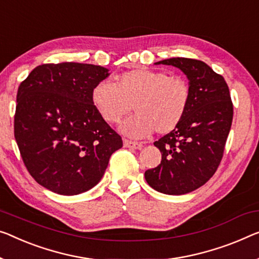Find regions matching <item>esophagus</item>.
I'll use <instances>...</instances> for the list:
<instances>
[{
	"label": "esophagus",
	"instance_id": "obj_1",
	"mask_svg": "<svg viewBox=\"0 0 259 259\" xmlns=\"http://www.w3.org/2000/svg\"><path fill=\"white\" fill-rule=\"evenodd\" d=\"M124 143V146L130 149H135V150H140L143 148V144L140 142H134V141H129V140H124L123 141Z\"/></svg>",
	"mask_w": 259,
	"mask_h": 259
}]
</instances>
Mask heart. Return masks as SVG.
Returning a JSON list of instances; mask_svg holds the SVG:
<instances>
[{"mask_svg":"<svg viewBox=\"0 0 259 259\" xmlns=\"http://www.w3.org/2000/svg\"><path fill=\"white\" fill-rule=\"evenodd\" d=\"M92 101L102 118L117 123L133 109L136 114L126 118L119 129L133 138L168 134L175 130L187 113L191 88L179 76L152 69H134L118 75L116 82L101 81L92 92Z\"/></svg>","mask_w":259,"mask_h":259,"instance_id":"heart-1","label":"heart"}]
</instances>
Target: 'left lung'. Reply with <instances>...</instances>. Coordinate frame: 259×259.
Here are the masks:
<instances>
[{"label": "left lung", "instance_id": "obj_1", "mask_svg": "<svg viewBox=\"0 0 259 259\" xmlns=\"http://www.w3.org/2000/svg\"><path fill=\"white\" fill-rule=\"evenodd\" d=\"M156 64L172 65L186 74L191 101L180 124L153 143L161 161L145 172V180L164 194H186L206 184L221 163L233 122V102L223 76L203 61L171 58Z\"/></svg>", "mask_w": 259, "mask_h": 259}]
</instances>
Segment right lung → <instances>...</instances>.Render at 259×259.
<instances>
[{"label": "right lung", "instance_id": "add662e5", "mask_svg": "<svg viewBox=\"0 0 259 259\" xmlns=\"http://www.w3.org/2000/svg\"><path fill=\"white\" fill-rule=\"evenodd\" d=\"M108 75L92 64H43L19 84L15 140L31 177L48 190L61 195L91 190L123 146L92 101Z\"/></svg>", "mask_w": 259, "mask_h": 259}]
</instances>
